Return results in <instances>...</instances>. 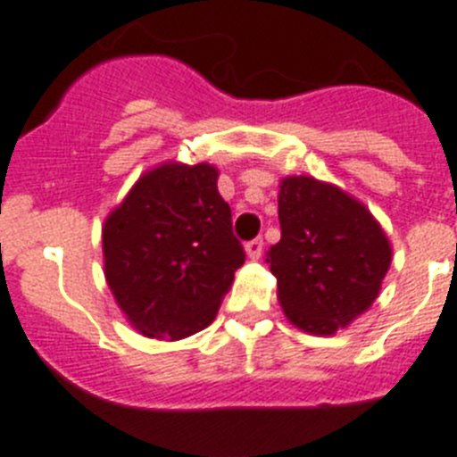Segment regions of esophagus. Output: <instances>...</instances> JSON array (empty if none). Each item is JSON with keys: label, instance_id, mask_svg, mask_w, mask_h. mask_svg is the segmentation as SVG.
<instances>
[{"label": "esophagus", "instance_id": "esophagus-1", "mask_svg": "<svg viewBox=\"0 0 457 457\" xmlns=\"http://www.w3.org/2000/svg\"><path fill=\"white\" fill-rule=\"evenodd\" d=\"M262 248H264V241L262 237H255V239L245 241V255L251 257V260H257L262 255Z\"/></svg>", "mask_w": 457, "mask_h": 457}]
</instances>
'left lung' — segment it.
I'll list each match as a JSON object with an SVG mask.
<instances>
[{
    "label": "left lung",
    "instance_id": "1",
    "mask_svg": "<svg viewBox=\"0 0 457 457\" xmlns=\"http://www.w3.org/2000/svg\"><path fill=\"white\" fill-rule=\"evenodd\" d=\"M280 241L267 262L292 324L331 336L370 308L391 245L366 206L312 177H287L278 193Z\"/></svg>",
    "mask_w": 457,
    "mask_h": 457
}]
</instances>
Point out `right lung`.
Segmentation results:
<instances>
[{
	"mask_svg": "<svg viewBox=\"0 0 457 457\" xmlns=\"http://www.w3.org/2000/svg\"><path fill=\"white\" fill-rule=\"evenodd\" d=\"M218 170L170 162L146 172L103 228L105 278L149 338H188L213 322L245 253Z\"/></svg>",
	"mask_w": 457,
	"mask_h": 457,
	"instance_id": "obj_1",
	"label": "right lung"
}]
</instances>
